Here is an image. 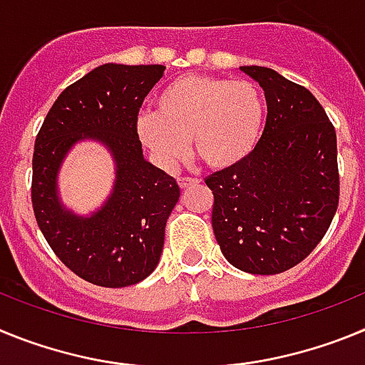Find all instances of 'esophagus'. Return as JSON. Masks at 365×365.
Returning <instances> with one entry per match:
<instances>
[{"label":"esophagus","instance_id":"34e87169","mask_svg":"<svg viewBox=\"0 0 365 365\" xmlns=\"http://www.w3.org/2000/svg\"><path fill=\"white\" fill-rule=\"evenodd\" d=\"M179 186L180 190H186V188H192V186L199 185V180L197 179H192V177H179Z\"/></svg>","mask_w":365,"mask_h":365}]
</instances>
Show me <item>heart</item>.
I'll use <instances>...</instances> for the list:
<instances>
[{"label":"heart","mask_w":365,"mask_h":365,"mask_svg":"<svg viewBox=\"0 0 365 365\" xmlns=\"http://www.w3.org/2000/svg\"><path fill=\"white\" fill-rule=\"evenodd\" d=\"M265 98L250 80L185 74L157 96V113L137 120L140 143L163 166L186 153V138L197 157L214 170L243 163L259 140Z\"/></svg>","instance_id":"1"}]
</instances>
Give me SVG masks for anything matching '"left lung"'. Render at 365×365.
Listing matches in <instances>:
<instances>
[{
  "label": "left lung",
  "instance_id": "left-lung-1",
  "mask_svg": "<svg viewBox=\"0 0 365 365\" xmlns=\"http://www.w3.org/2000/svg\"><path fill=\"white\" fill-rule=\"evenodd\" d=\"M240 69L265 91V130L243 163L205 182L222 256L243 272L270 276L305 259L336 214V131L309 89L269 67Z\"/></svg>",
  "mask_w": 365,
  "mask_h": 365
}]
</instances>
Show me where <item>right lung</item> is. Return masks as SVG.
Returning <instances> with one entry per match:
<instances>
[{"label": "right lung", "instance_id": "add662e5", "mask_svg": "<svg viewBox=\"0 0 365 365\" xmlns=\"http://www.w3.org/2000/svg\"><path fill=\"white\" fill-rule=\"evenodd\" d=\"M164 66L104 63L71 83L45 117L32 157V208L54 254L100 287H130L159 265L164 228L180 195L172 175L144 159L138 108ZM102 143L115 163L105 205L80 216L61 202L57 173L80 142Z\"/></svg>", "mask_w": 365, "mask_h": 365}]
</instances>
